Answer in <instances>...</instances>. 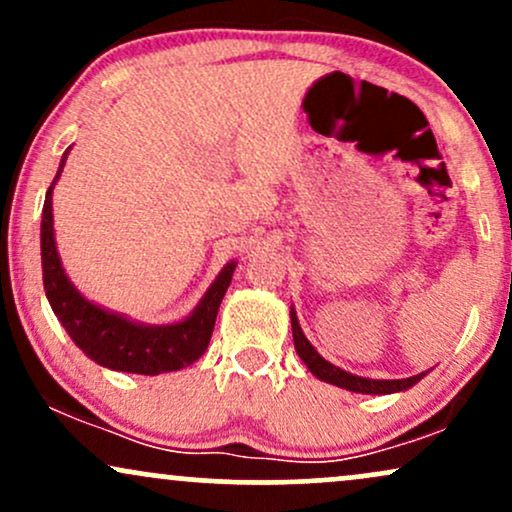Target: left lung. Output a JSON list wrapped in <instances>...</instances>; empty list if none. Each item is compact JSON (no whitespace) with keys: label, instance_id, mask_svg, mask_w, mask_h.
Listing matches in <instances>:
<instances>
[{"label":"left lung","instance_id":"8db88e82","mask_svg":"<svg viewBox=\"0 0 512 512\" xmlns=\"http://www.w3.org/2000/svg\"><path fill=\"white\" fill-rule=\"evenodd\" d=\"M291 327H293V344H296L298 356L303 358L305 366L310 368V373L315 378L325 380V383L344 387V390L351 392H363V395H390V392H399V390H407L414 383H419L424 378V373L414 375V378H402V380H368V378H358V375L346 373V370L332 366L330 361H325L317 351L313 349V344L305 339V334L298 325L296 313L291 310Z\"/></svg>","mask_w":512,"mask_h":512}]
</instances>
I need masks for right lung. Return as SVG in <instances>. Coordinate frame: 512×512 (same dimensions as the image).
<instances>
[{
	"label": "right lung",
	"instance_id": "right-lung-1",
	"mask_svg": "<svg viewBox=\"0 0 512 512\" xmlns=\"http://www.w3.org/2000/svg\"><path fill=\"white\" fill-rule=\"evenodd\" d=\"M69 149L64 151L60 178ZM55 185V182H52ZM52 185L45 195L43 223H40V255H43V284L48 301L55 310L57 320L74 339V344L88 358L101 363L105 368L122 370V373L158 375L180 370L195 363L209 346L214 332L216 313L226 296L228 284L236 264H226L219 279L211 284L207 296L197 305V310L185 322L168 327H144L134 325L125 317L105 313L98 305L88 303L79 291L69 284L64 274L60 255L55 248V233H52Z\"/></svg>",
	"mask_w": 512,
	"mask_h": 512
}]
</instances>
